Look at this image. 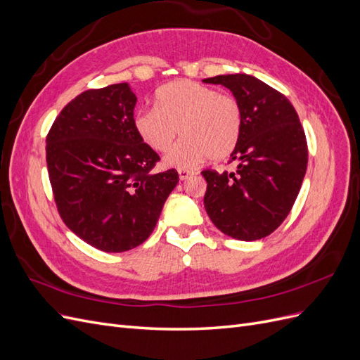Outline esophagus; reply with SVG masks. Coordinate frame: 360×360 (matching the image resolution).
<instances>
[{
    "mask_svg": "<svg viewBox=\"0 0 360 360\" xmlns=\"http://www.w3.org/2000/svg\"><path fill=\"white\" fill-rule=\"evenodd\" d=\"M179 176H180V180H186L191 176H193V171L186 169V168H179Z\"/></svg>",
    "mask_w": 360,
    "mask_h": 360,
    "instance_id": "obj_1",
    "label": "esophagus"
}]
</instances>
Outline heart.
I'll return each mask as SVG.
<instances>
[{
	"instance_id": "heart-1",
	"label": "heart",
	"mask_w": 360,
	"mask_h": 360,
	"mask_svg": "<svg viewBox=\"0 0 360 360\" xmlns=\"http://www.w3.org/2000/svg\"><path fill=\"white\" fill-rule=\"evenodd\" d=\"M134 126L143 143L158 153H167L179 135L184 136L165 162L191 168L205 158L221 160L233 153L242 135L243 114L233 94L180 79L159 89L156 108L139 110Z\"/></svg>"
}]
</instances>
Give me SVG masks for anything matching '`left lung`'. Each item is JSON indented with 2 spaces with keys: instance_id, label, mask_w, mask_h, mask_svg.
<instances>
[{
  "instance_id": "1",
  "label": "left lung",
  "mask_w": 360,
  "mask_h": 360,
  "mask_svg": "<svg viewBox=\"0 0 360 360\" xmlns=\"http://www.w3.org/2000/svg\"><path fill=\"white\" fill-rule=\"evenodd\" d=\"M226 86L242 106L243 129L230 162L234 172L204 169V207L216 228L252 242L274 233L296 201L308 165V144L287 97L254 76L204 79Z\"/></svg>"
}]
</instances>
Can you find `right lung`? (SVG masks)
<instances>
[{
	"label": "right lung",
	"mask_w": 360,
	"mask_h": 360,
	"mask_svg": "<svg viewBox=\"0 0 360 360\" xmlns=\"http://www.w3.org/2000/svg\"><path fill=\"white\" fill-rule=\"evenodd\" d=\"M136 96L127 82L76 96L46 136V163L63 222L103 252H124L153 233L179 172L160 160L134 126Z\"/></svg>",
	"instance_id": "add662e5"
}]
</instances>
